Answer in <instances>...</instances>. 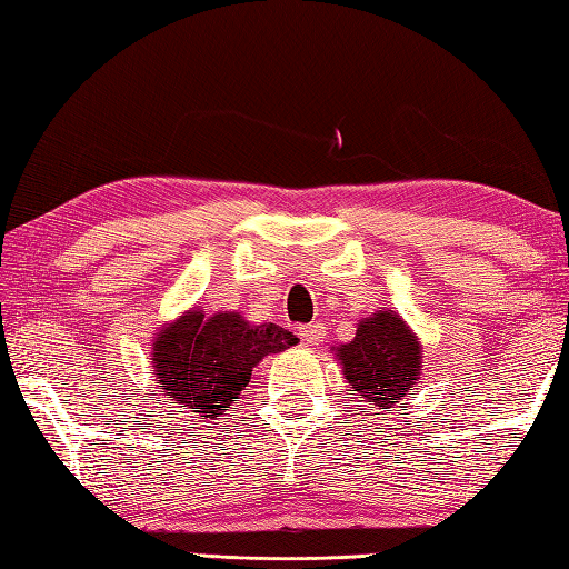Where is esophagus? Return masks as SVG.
Instances as JSON below:
<instances>
[{
  "label": "esophagus",
  "mask_w": 569,
  "mask_h": 569,
  "mask_svg": "<svg viewBox=\"0 0 569 569\" xmlns=\"http://www.w3.org/2000/svg\"><path fill=\"white\" fill-rule=\"evenodd\" d=\"M322 336H326V326H322L320 320H313V322H308V326L300 328V338L310 345H318L322 340Z\"/></svg>",
  "instance_id": "1"
}]
</instances>
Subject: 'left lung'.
I'll return each mask as SVG.
<instances>
[{
	"label": "left lung",
	"instance_id": "obj_1",
	"mask_svg": "<svg viewBox=\"0 0 569 569\" xmlns=\"http://www.w3.org/2000/svg\"><path fill=\"white\" fill-rule=\"evenodd\" d=\"M336 352L350 392L387 411L421 375V345L395 310H377L360 320L355 340Z\"/></svg>",
	"mask_w": 569,
	"mask_h": 569
}]
</instances>
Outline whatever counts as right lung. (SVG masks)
Masks as SVG:
<instances>
[{"label":"right lung","instance_id":"add662e5","mask_svg":"<svg viewBox=\"0 0 569 569\" xmlns=\"http://www.w3.org/2000/svg\"><path fill=\"white\" fill-rule=\"evenodd\" d=\"M296 342L293 332L273 322L251 326L229 310L211 318L189 310L160 330L150 360L158 387L172 405L214 419L237 402L266 355Z\"/></svg>","mask_w":569,"mask_h":569}]
</instances>
